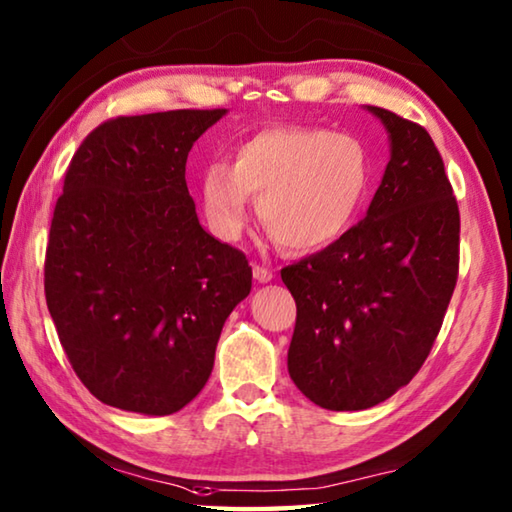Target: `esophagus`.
<instances>
[{
    "instance_id": "1",
    "label": "esophagus",
    "mask_w": 512,
    "mask_h": 512,
    "mask_svg": "<svg viewBox=\"0 0 512 512\" xmlns=\"http://www.w3.org/2000/svg\"><path fill=\"white\" fill-rule=\"evenodd\" d=\"M253 277H255L257 282L266 284V282H271V280H273V271H271V268H266V266H259V264H255V266H253Z\"/></svg>"
}]
</instances>
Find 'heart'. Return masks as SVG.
I'll return each instance as SVG.
<instances>
[{
	"instance_id": "b5f03b06",
	"label": "heart",
	"mask_w": 512,
	"mask_h": 512,
	"mask_svg": "<svg viewBox=\"0 0 512 512\" xmlns=\"http://www.w3.org/2000/svg\"><path fill=\"white\" fill-rule=\"evenodd\" d=\"M371 183V161L358 138L322 127H268L241 143L232 165L201 176L208 226L219 239L241 235L248 194L277 244L304 253L333 244L351 228Z\"/></svg>"
}]
</instances>
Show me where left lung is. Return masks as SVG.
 Listing matches in <instances>:
<instances>
[{"label": "left lung", "instance_id": "1", "mask_svg": "<svg viewBox=\"0 0 512 512\" xmlns=\"http://www.w3.org/2000/svg\"><path fill=\"white\" fill-rule=\"evenodd\" d=\"M392 156L367 217L282 268L297 304L288 374L324 410H367L418 374L459 277V206L425 127L383 107Z\"/></svg>", "mask_w": 512, "mask_h": 512}]
</instances>
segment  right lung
<instances>
[{
	"label": "right lung",
	"mask_w": 512,
	"mask_h": 512,
	"mask_svg": "<svg viewBox=\"0 0 512 512\" xmlns=\"http://www.w3.org/2000/svg\"><path fill=\"white\" fill-rule=\"evenodd\" d=\"M226 109L109 118L67 167L44 259L46 306L76 376L105 405L165 416L208 383L246 255L201 228L185 183Z\"/></svg>",
	"instance_id": "add662e5"
}]
</instances>
